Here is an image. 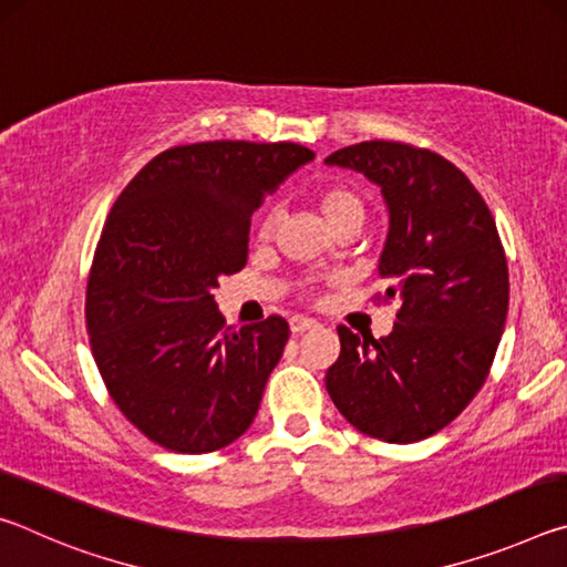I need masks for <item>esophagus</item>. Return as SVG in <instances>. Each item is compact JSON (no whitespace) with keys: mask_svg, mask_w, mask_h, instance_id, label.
Segmentation results:
<instances>
[{"mask_svg":"<svg viewBox=\"0 0 567 567\" xmlns=\"http://www.w3.org/2000/svg\"><path fill=\"white\" fill-rule=\"evenodd\" d=\"M312 328H318V322H315L312 318H305V315H295V318H290L292 334H302Z\"/></svg>","mask_w":567,"mask_h":567,"instance_id":"esophagus-1","label":"esophagus"}]
</instances>
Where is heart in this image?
Wrapping results in <instances>:
<instances>
[{
    "label": "heart",
    "mask_w": 567,
    "mask_h": 567,
    "mask_svg": "<svg viewBox=\"0 0 567 567\" xmlns=\"http://www.w3.org/2000/svg\"><path fill=\"white\" fill-rule=\"evenodd\" d=\"M315 203H318L320 215L330 227L338 225L340 219L362 217L360 197L344 185H328V187L318 189V195H315ZM272 229H275L272 217H265L260 223V229H257V235H260V239H270Z\"/></svg>",
    "instance_id": "heart-1"
}]
</instances>
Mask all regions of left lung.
<instances>
[{
    "instance_id": "obj_1",
    "label": "left lung",
    "mask_w": 567,
    "mask_h": 567,
    "mask_svg": "<svg viewBox=\"0 0 567 567\" xmlns=\"http://www.w3.org/2000/svg\"><path fill=\"white\" fill-rule=\"evenodd\" d=\"M382 189L390 233L380 302L400 300L388 338L340 324L330 398L360 433L417 443L450 425L491 375L511 280L493 213L453 162L405 142L370 140L324 159Z\"/></svg>"
}]
</instances>
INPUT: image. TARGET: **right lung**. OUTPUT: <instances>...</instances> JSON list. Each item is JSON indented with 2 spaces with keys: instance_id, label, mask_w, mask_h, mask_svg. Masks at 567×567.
<instances>
[{
  "instance_id": "1",
  "label": "right lung",
  "mask_w": 567,
  "mask_h": 567,
  "mask_svg": "<svg viewBox=\"0 0 567 567\" xmlns=\"http://www.w3.org/2000/svg\"><path fill=\"white\" fill-rule=\"evenodd\" d=\"M315 157L295 142L159 152L112 205L87 280L90 344L114 405L172 453H215L252 425L290 324L233 328L223 275L247 265L249 217Z\"/></svg>"
}]
</instances>
